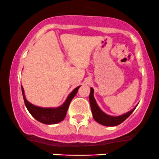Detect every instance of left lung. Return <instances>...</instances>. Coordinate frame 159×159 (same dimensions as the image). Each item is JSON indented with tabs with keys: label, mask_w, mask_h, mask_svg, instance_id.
<instances>
[{
	"label": "left lung",
	"mask_w": 159,
	"mask_h": 159,
	"mask_svg": "<svg viewBox=\"0 0 159 159\" xmlns=\"http://www.w3.org/2000/svg\"><path fill=\"white\" fill-rule=\"evenodd\" d=\"M94 89L93 88H91V91L89 94V103L92 112V116H93L94 120L98 123L103 125L105 126H116L122 123V122L125 121L129 116L132 112L134 111L135 108H134L131 111L127 112V113L122 114L120 116H110L106 114V113L100 109L99 106L96 103V100L94 98Z\"/></svg>",
	"instance_id": "8db88e82"
}]
</instances>
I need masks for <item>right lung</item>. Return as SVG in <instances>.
Instances as JSON below:
<instances>
[{
    "instance_id": "obj_1",
    "label": "right lung",
    "mask_w": 159,
    "mask_h": 159,
    "mask_svg": "<svg viewBox=\"0 0 159 159\" xmlns=\"http://www.w3.org/2000/svg\"><path fill=\"white\" fill-rule=\"evenodd\" d=\"M81 86L76 87L73 92L70 93L65 100V102L61 106L57 108H43L39 106H36L33 104L29 103L26 100L25 94H24L23 87L21 86L22 93H23L24 102L25 105L29 110L30 114L35 118L37 121L47 125L56 124L58 122H61L65 118L66 114H67L68 107H69L70 102L77 94L78 90Z\"/></svg>"
}]
</instances>
